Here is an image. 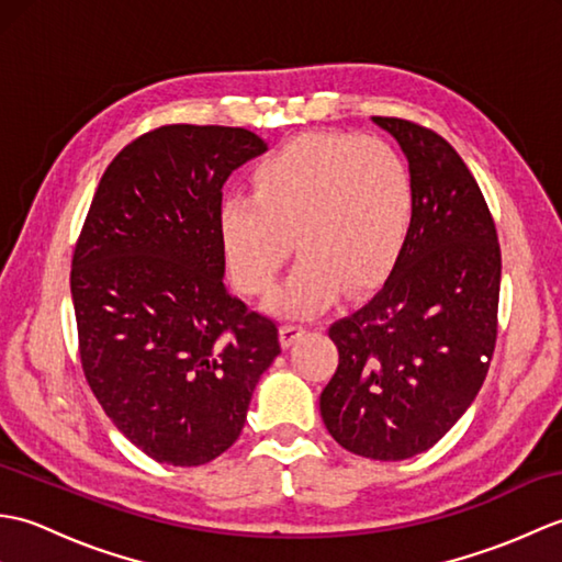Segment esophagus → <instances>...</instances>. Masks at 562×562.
<instances>
[{"label": "esophagus", "instance_id": "esophagus-1", "mask_svg": "<svg viewBox=\"0 0 562 562\" xmlns=\"http://www.w3.org/2000/svg\"><path fill=\"white\" fill-rule=\"evenodd\" d=\"M308 326H306V321L304 318H300V316H290L288 321H284V326H282V338H284V345H292V340L300 336V333H304Z\"/></svg>", "mask_w": 562, "mask_h": 562}]
</instances>
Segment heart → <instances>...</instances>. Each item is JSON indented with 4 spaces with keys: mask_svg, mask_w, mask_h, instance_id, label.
I'll return each mask as SVG.
<instances>
[{
    "mask_svg": "<svg viewBox=\"0 0 562 562\" xmlns=\"http://www.w3.org/2000/svg\"><path fill=\"white\" fill-rule=\"evenodd\" d=\"M254 195L220 205V238L234 282L266 296L294 236L302 258L280 302L296 312L328 304L342 284L367 290L396 268L411 241L417 188L389 142L352 133H302L250 171Z\"/></svg>",
    "mask_w": 562,
    "mask_h": 562,
    "instance_id": "b5f03b06",
    "label": "heart"
}]
</instances>
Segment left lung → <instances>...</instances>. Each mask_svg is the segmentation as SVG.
Masks as SVG:
<instances>
[{"label":"left lung","instance_id":"obj_1","mask_svg":"<svg viewBox=\"0 0 562 562\" xmlns=\"http://www.w3.org/2000/svg\"><path fill=\"white\" fill-rule=\"evenodd\" d=\"M413 169L411 241L372 300L328 328L338 369L321 417L340 447L401 461L445 437L479 396L497 340L499 241L491 207L449 142L374 115Z\"/></svg>","mask_w":562,"mask_h":562}]
</instances>
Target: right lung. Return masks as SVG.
I'll return each instance as SVG.
<instances>
[{
    "instance_id": "obj_1",
    "label": "right lung",
    "mask_w": 562,
    "mask_h": 562,
    "mask_svg": "<svg viewBox=\"0 0 562 562\" xmlns=\"http://www.w3.org/2000/svg\"><path fill=\"white\" fill-rule=\"evenodd\" d=\"M266 151L246 127L161 125L103 171L71 254L79 360L113 425L171 465L229 449L280 328L226 292L222 186Z\"/></svg>"
}]
</instances>
